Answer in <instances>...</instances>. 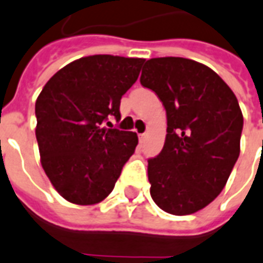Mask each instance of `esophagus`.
I'll return each instance as SVG.
<instances>
[{
    "label": "esophagus",
    "mask_w": 263,
    "mask_h": 263,
    "mask_svg": "<svg viewBox=\"0 0 263 263\" xmlns=\"http://www.w3.org/2000/svg\"><path fill=\"white\" fill-rule=\"evenodd\" d=\"M145 138H146V133L140 134V140H141V142H144V141H145Z\"/></svg>",
    "instance_id": "esophagus-1"
}]
</instances>
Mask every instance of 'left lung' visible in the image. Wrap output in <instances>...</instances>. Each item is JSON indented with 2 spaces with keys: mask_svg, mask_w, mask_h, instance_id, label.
Instances as JSON below:
<instances>
[{
  "mask_svg": "<svg viewBox=\"0 0 263 263\" xmlns=\"http://www.w3.org/2000/svg\"><path fill=\"white\" fill-rule=\"evenodd\" d=\"M140 81L167 114L164 146L148 159L151 195L167 213H195L221 193L238 160V99L211 68L179 57L148 60Z\"/></svg>",
  "mask_w": 263,
  "mask_h": 263,
  "instance_id": "left-lung-1",
  "label": "left lung"
}]
</instances>
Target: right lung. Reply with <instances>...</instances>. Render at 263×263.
I'll return each instance as SVG.
<instances>
[{
	"label": "right lung",
	"instance_id": "obj_1",
	"mask_svg": "<svg viewBox=\"0 0 263 263\" xmlns=\"http://www.w3.org/2000/svg\"><path fill=\"white\" fill-rule=\"evenodd\" d=\"M144 62L84 57L58 70L37 96L35 133L42 167L69 202L103 201L136 151L137 134L115 129L108 119L119 122L122 96L137 81Z\"/></svg>",
	"mask_w": 263,
	"mask_h": 263
}]
</instances>
